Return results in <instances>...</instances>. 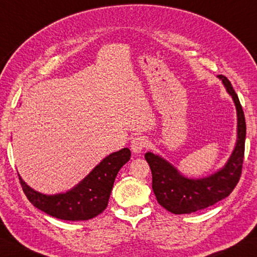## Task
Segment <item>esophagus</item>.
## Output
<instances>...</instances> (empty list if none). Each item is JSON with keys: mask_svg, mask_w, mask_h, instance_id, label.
I'll return each instance as SVG.
<instances>
[{"mask_svg": "<svg viewBox=\"0 0 257 257\" xmlns=\"http://www.w3.org/2000/svg\"><path fill=\"white\" fill-rule=\"evenodd\" d=\"M148 141L146 137H136L134 139L131 141V149L133 153H140L141 151L147 147Z\"/></svg>", "mask_w": 257, "mask_h": 257, "instance_id": "obj_1", "label": "esophagus"}]
</instances>
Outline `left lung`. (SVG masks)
Instances as JSON below:
<instances>
[{
  "label": "left lung",
  "mask_w": 257,
  "mask_h": 257,
  "mask_svg": "<svg viewBox=\"0 0 257 257\" xmlns=\"http://www.w3.org/2000/svg\"><path fill=\"white\" fill-rule=\"evenodd\" d=\"M219 78L233 98L238 113V141L226 165L215 175L202 179H188L161 159L160 156L147 153L145 155L152 170V187L162 207L173 214H192L212 206L231 194L239 183L244 159V139H246V120L239 97L228 79L220 74Z\"/></svg>",
  "instance_id": "obj_1"
}]
</instances>
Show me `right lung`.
<instances>
[{
    "mask_svg": "<svg viewBox=\"0 0 257 257\" xmlns=\"http://www.w3.org/2000/svg\"><path fill=\"white\" fill-rule=\"evenodd\" d=\"M131 152L123 148L109 155L80 184L64 194L43 195L27 186L18 175L23 192L34 207L63 220H87L101 214L108 206L113 181Z\"/></svg>",
    "mask_w": 257,
    "mask_h": 257,
    "instance_id": "obj_1",
    "label": "right lung"
}]
</instances>
